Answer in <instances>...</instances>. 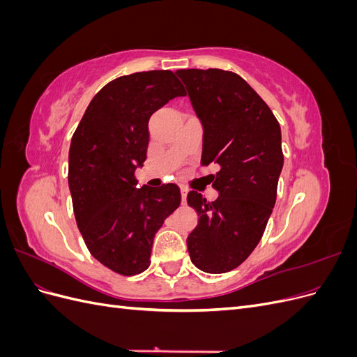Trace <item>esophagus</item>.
<instances>
[{
	"label": "esophagus",
	"instance_id": "esophagus-1",
	"mask_svg": "<svg viewBox=\"0 0 357 357\" xmlns=\"http://www.w3.org/2000/svg\"><path fill=\"white\" fill-rule=\"evenodd\" d=\"M186 198H188V189L181 188V202L186 204Z\"/></svg>",
	"mask_w": 357,
	"mask_h": 357
}]
</instances>
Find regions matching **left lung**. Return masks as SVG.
I'll use <instances>...</instances> for the list:
<instances>
[{
	"label": "left lung",
	"mask_w": 357,
	"mask_h": 357,
	"mask_svg": "<svg viewBox=\"0 0 357 357\" xmlns=\"http://www.w3.org/2000/svg\"><path fill=\"white\" fill-rule=\"evenodd\" d=\"M202 126L201 165L219 167L208 202L190 190L198 225L188 236L192 264L220 274L241 265L261 241L283 169L282 129L273 112L238 74L178 70Z\"/></svg>",
	"instance_id": "1"
}]
</instances>
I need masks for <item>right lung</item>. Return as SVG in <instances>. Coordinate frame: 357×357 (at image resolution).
<instances>
[{
	"label": "right lung",
	"mask_w": 357,
	"mask_h": 357,
	"mask_svg": "<svg viewBox=\"0 0 357 357\" xmlns=\"http://www.w3.org/2000/svg\"><path fill=\"white\" fill-rule=\"evenodd\" d=\"M183 84L168 70L119 77L93 96L71 138L68 186L75 222L91 255L135 275L150 265L155 234L181 201L180 189L137 186L149 146V119Z\"/></svg>",
	"instance_id": "obj_1"
}]
</instances>
